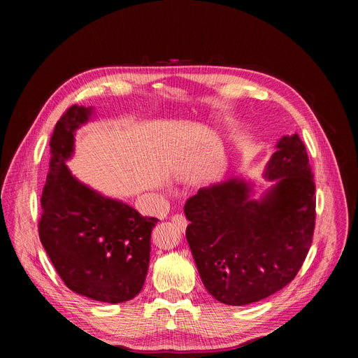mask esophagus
<instances>
[{
    "label": "esophagus",
    "instance_id": "esophagus-1",
    "mask_svg": "<svg viewBox=\"0 0 358 358\" xmlns=\"http://www.w3.org/2000/svg\"><path fill=\"white\" fill-rule=\"evenodd\" d=\"M171 222L175 224L178 229H180V230H185L187 229V225H188V221H187V218L185 216H183L182 213H178V215H175L171 218Z\"/></svg>",
    "mask_w": 358,
    "mask_h": 358
}]
</instances>
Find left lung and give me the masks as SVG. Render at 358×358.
Segmentation results:
<instances>
[{
  "instance_id": "8db88e82",
  "label": "left lung",
  "mask_w": 358,
  "mask_h": 358,
  "mask_svg": "<svg viewBox=\"0 0 358 358\" xmlns=\"http://www.w3.org/2000/svg\"><path fill=\"white\" fill-rule=\"evenodd\" d=\"M264 178L275 185L252 199L231 178L187 200V241L209 294L231 306L259 301L296 278L315 229V183L299 134L284 136Z\"/></svg>"
}]
</instances>
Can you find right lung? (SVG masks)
<instances>
[{
  "label": "right lung",
  "mask_w": 358,
  "mask_h": 358,
  "mask_svg": "<svg viewBox=\"0 0 358 358\" xmlns=\"http://www.w3.org/2000/svg\"><path fill=\"white\" fill-rule=\"evenodd\" d=\"M91 115L92 107L74 104L53 129L38 234L71 291L96 301L122 303L143 288L150 233L158 220L101 196L71 175L66 161L73 155L74 131Z\"/></svg>",
  "instance_id": "right-lung-1"
}]
</instances>
